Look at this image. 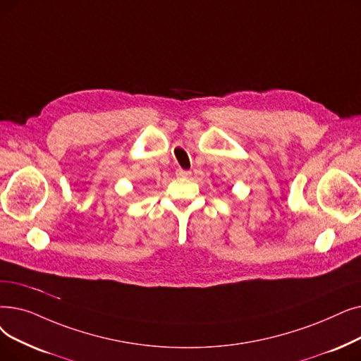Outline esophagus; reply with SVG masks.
Returning <instances> with one entry per match:
<instances>
[{
    "mask_svg": "<svg viewBox=\"0 0 361 361\" xmlns=\"http://www.w3.org/2000/svg\"><path fill=\"white\" fill-rule=\"evenodd\" d=\"M176 174H177V177H183V178H185V177H189L192 172L190 171H187V169H181V168H178L177 171H176Z\"/></svg>",
    "mask_w": 361,
    "mask_h": 361,
    "instance_id": "obj_1",
    "label": "esophagus"
}]
</instances>
